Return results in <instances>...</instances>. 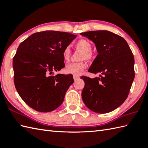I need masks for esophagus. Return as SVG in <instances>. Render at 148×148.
<instances>
[{
    "label": "esophagus",
    "instance_id": "1",
    "mask_svg": "<svg viewBox=\"0 0 148 148\" xmlns=\"http://www.w3.org/2000/svg\"><path fill=\"white\" fill-rule=\"evenodd\" d=\"M79 77H80L79 76H78V75H73V78H74V80H77V79H79Z\"/></svg>",
    "mask_w": 148,
    "mask_h": 148
}]
</instances>
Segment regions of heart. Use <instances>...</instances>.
Segmentation results:
<instances>
[{
  "label": "heart",
  "instance_id": "b5f03b06",
  "mask_svg": "<svg viewBox=\"0 0 148 148\" xmlns=\"http://www.w3.org/2000/svg\"><path fill=\"white\" fill-rule=\"evenodd\" d=\"M76 47L81 51L80 60H89L92 56V45L91 42L85 39H81L76 42ZM71 48L69 46H66L62 51V57L65 62H68L71 56ZM86 68L85 63L83 62H79L76 63H72L66 66L65 71L67 74H71L74 75H80Z\"/></svg>",
  "mask_w": 148,
  "mask_h": 148
}]
</instances>
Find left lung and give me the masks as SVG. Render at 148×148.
<instances>
[{
	"mask_svg": "<svg viewBox=\"0 0 148 148\" xmlns=\"http://www.w3.org/2000/svg\"><path fill=\"white\" fill-rule=\"evenodd\" d=\"M95 43L98 55L88 71L100 77L83 76L81 96L91 111L100 114L120 106L128 97L135 77L133 53L122 37L107 30L80 34Z\"/></svg>",
	"mask_w": 148,
	"mask_h": 148,
	"instance_id": "left-lung-1",
	"label": "left lung"
}]
</instances>
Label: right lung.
Segmentation results:
<instances>
[{
    "instance_id": "right-lung-1",
    "label": "right lung",
    "mask_w": 148,
    "mask_h": 148,
    "mask_svg": "<svg viewBox=\"0 0 148 148\" xmlns=\"http://www.w3.org/2000/svg\"><path fill=\"white\" fill-rule=\"evenodd\" d=\"M76 37L47 30L32 34L19 45L12 61L14 85L23 101L36 111H52L64 101L73 76L50 74L65 67L62 51Z\"/></svg>"
}]
</instances>
